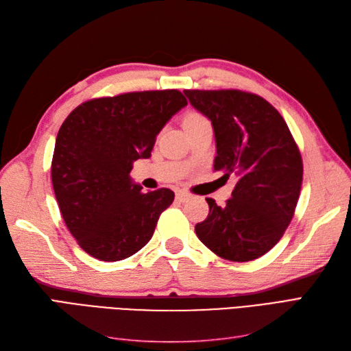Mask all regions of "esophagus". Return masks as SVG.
Wrapping results in <instances>:
<instances>
[{
  "mask_svg": "<svg viewBox=\"0 0 351 351\" xmlns=\"http://www.w3.org/2000/svg\"><path fill=\"white\" fill-rule=\"evenodd\" d=\"M190 197V193H187V192H183V190H178V192L176 193V199L177 200H180V202H187Z\"/></svg>",
  "mask_w": 351,
  "mask_h": 351,
  "instance_id": "esophagus-1",
  "label": "esophagus"
}]
</instances>
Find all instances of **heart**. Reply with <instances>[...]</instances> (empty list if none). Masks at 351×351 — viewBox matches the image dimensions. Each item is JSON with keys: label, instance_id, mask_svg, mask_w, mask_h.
Masks as SVG:
<instances>
[{"label": "heart", "instance_id": "heart-1", "mask_svg": "<svg viewBox=\"0 0 351 351\" xmlns=\"http://www.w3.org/2000/svg\"><path fill=\"white\" fill-rule=\"evenodd\" d=\"M208 121L206 117H204L199 112H190L184 117V125L186 124H197V123H205Z\"/></svg>", "mask_w": 351, "mask_h": 351}]
</instances>
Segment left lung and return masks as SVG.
Wrapping results in <instances>:
<instances>
[{
  "instance_id": "obj_1",
  "label": "left lung",
  "mask_w": 351,
  "mask_h": 351,
  "mask_svg": "<svg viewBox=\"0 0 351 351\" xmlns=\"http://www.w3.org/2000/svg\"><path fill=\"white\" fill-rule=\"evenodd\" d=\"M184 95L214 127V169L237 177L226 205L206 197L209 214L196 224V236L222 259H258L293 219L303 182L299 146L282 115L256 93L186 89Z\"/></svg>"
}]
</instances>
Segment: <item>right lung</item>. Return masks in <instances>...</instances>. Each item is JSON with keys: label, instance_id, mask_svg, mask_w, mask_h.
Segmentation results:
<instances>
[{"label": "right lung", "instance_id": "add662e5", "mask_svg": "<svg viewBox=\"0 0 351 351\" xmlns=\"http://www.w3.org/2000/svg\"><path fill=\"white\" fill-rule=\"evenodd\" d=\"M186 105L177 89L127 92L83 102L61 124L52 187L69 231L90 256L123 261L151 240L174 192H142L130 171L151 156L156 134Z\"/></svg>", "mask_w": 351, "mask_h": 351}]
</instances>
